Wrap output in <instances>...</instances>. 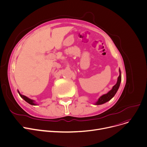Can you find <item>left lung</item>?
<instances>
[{
  "label": "left lung",
  "mask_w": 147,
  "mask_h": 147,
  "mask_svg": "<svg viewBox=\"0 0 147 147\" xmlns=\"http://www.w3.org/2000/svg\"><path fill=\"white\" fill-rule=\"evenodd\" d=\"M119 72H120V75L118 77L116 84L113 86V88H112L109 92H107L106 94L102 95L101 97H100V98L98 99L97 102L96 103V105H100L104 104V103L107 102L115 96V95L116 94V92L119 89L120 82H121V72H120V70H119Z\"/></svg>",
  "instance_id": "obj_1"
}]
</instances>
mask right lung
<instances>
[{
	"mask_svg": "<svg viewBox=\"0 0 147 147\" xmlns=\"http://www.w3.org/2000/svg\"><path fill=\"white\" fill-rule=\"evenodd\" d=\"M18 93H19V94H20V96L21 97V98H22L25 101H27V102H28L29 104H30V105H36V104L35 103H34V100H31V99H30V98H28V97H27L26 96H24V95H22V94H21L20 93V92L18 91Z\"/></svg>",
	"mask_w": 147,
	"mask_h": 147,
	"instance_id": "1",
	"label": "right lung"
}]
</instances>
